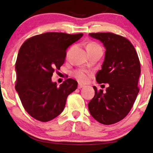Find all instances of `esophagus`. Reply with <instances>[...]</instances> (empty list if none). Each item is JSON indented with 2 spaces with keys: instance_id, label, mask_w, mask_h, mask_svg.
Listing matches in <instances>:
<instances>
[{
  "instance_id": "obj_1",
  "label": "esophagus",
  "mask_w": 153,
  "mask_h": 153,
  "mask_svg": "<svg viewBox=\"0 0 153 153\" xmlns=\"http://www.w3.org/2000/svg\"><path fill=\"white\" fill-rule=\"evenodd\" d=\"M83 87H85L84 85L81 84V83H79V85H78V88L81 89V88H83Z\"/></svg>"
}]
</instances>
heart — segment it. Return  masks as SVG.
Instances as JSON below:
<instances>
[{"label": "heart", "instance_id": "b5f03b06", "mask_svg": "<svg viewBox=\"0 0 153 153\" xmlns=\"http://www.w3.org/2000/svg\"><path fill=\"white\" fill-rule=\"evenodd\" d=\"M98 46L99 45L96 43H94V42L89 43L88 45H87L86 49L91 47H98ZM74 76H76V79H78L79 81H82V82H86V81H88V75L84 71H82V70L76 71V72H75L74 73Z\"/></svg>", "mask_w": 153, "mask_h": 153}]
</instances>
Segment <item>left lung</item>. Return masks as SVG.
Listing matches in <instances>:
<instances>
[{"instance_id": "1", "label": "left lung", "mask_w": 153, "mask_h": 153, "mask_svg": "<svg viewBox=\"0 0 153 153\" xmlns=\"http://www.w3.org/2000/svg\"><path fill=\"white\" fill-rule=\"evenodd\" d=\"M105 47L104 60L96 75L98 83H108L106 92L97 91L88 103L91 116L104 125L114 124L130 111L139 92L141 65L137 53L128 39L111 33H90Z\"/></svg>"}]
</instances>
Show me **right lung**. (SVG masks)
<instances>
[{"label":"right lung","mask_w":153,"mask_h":153,"mask_svg":"<svg viewBox=\"0 0 153 153\" xmlns=\"http://www.w3.org/2000/svg\"><path fill=\"white\" fill-rule=\"evenodd\" d=\"M83 35L46 33L27 39L15 65V89L25 110L42 122L53 120L63 111L68 96L76 89V81L68 79L58 86L51 76L60 70L68 48Z\"/></svg>","instance_id":"1"}]
</instances>
